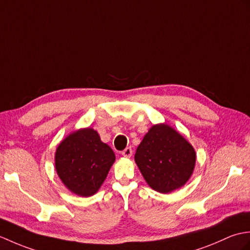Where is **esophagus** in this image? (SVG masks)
<instances>
[{"mask_svg":"<svg viewBox=\"0 0 250 250\" xmlns=\"http://www.w3.org/2000/svg\"><path fill=\"white\" fill-rule=\"evenodd\" d=\"M121 154L123 155L124 157H130L131 155H132V149H131V147H126L125 149H123V151H122Z\"/></svg>","mask_w":250,"mask_h":250,"instance_id":"esophagus-1","label":"esophagus"}]
</instances>
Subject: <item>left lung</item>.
<instances>
[{"mask_svg":"<svg viewBox=\"0 0 250 250\" xmlns=\"http://www.w3.org/2000/svg\"><path fill=\"white\" fill-rule=\"evenodd\" d=\"M136 164L154 190L168 193L189 180L196 164L191 144L166 124L154 125L135 154Z\"/></svg>","mask_w":250,"mask_h":250,"instance_id":"8db88e82","label":"left lung"}]
</instances>
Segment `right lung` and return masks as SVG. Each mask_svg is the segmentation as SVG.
Wrapping results in <instances>:
<instances>
[{
	"mask_svg": "<svg viewBox=\"0 0 250 250\" xmlns=\"http://www.w3.org/2000/svg\"><path fill=\"white\" fill-rule=\"evenodd\" d=\"M115 155L92 128L75 131L60 143L55 169L70 191L81 197L94 195L106 180Z\"/></svg>",
	"mask_w": 250,
	"mask_h": 250,
	"instance_id": "1",
	"label": "right lung"
}]
</instances>
